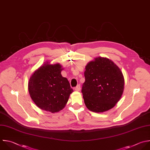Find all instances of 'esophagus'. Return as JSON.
<instances>
[{"label": "esophagus", "mask_w": 150, "mask_h": 150, "mask_svg": "<svg viewBox=\"0 0 150 150\" xmlns=\"http://www.w3.org/2000/svg\"><path fill=\"white\" fill-rule=\"evenodd\" d=\"M75 90L76 91H79L81 90V86H80V85H78L75 87Z\"/></svg>", "instance_id": "obj_1"}]
</instances>
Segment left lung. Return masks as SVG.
I'll return each mask as SVG.
<instances>
[{
    "label": "left lung",
    "mask_w": 150,
    "mask_h": 150,
    "mask_svg": "<svg viewBox=\"0 0 150 150\" xmlns=\"http://www.w3.org/2000/svg\"><path fill=\"white\" fill-rule=\"evenodd\" d=\"M84 76L82 92L89 110L104 112L120 101L124 89V78L113 61L101 57L94 58L86 65Z\"/></svg>",
    "instance_id": "obj_1"
}]
</instances>
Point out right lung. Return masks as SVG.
I'll return each mask as SVG.
<instances>
[{
	"label": "right lung",
	"instance_id": "1",
	"mask_svg": "<svg viewBox=\"0 0 150 150\" xmlns=\"http://www.w3.org/2000/svg\"><path fill=\"white\" fill-rule=\"evenodd\" d=\"M64 69L59 63L45 62L31 75L28 91L35 104L41 110L58 112L65 107L74 91L67 78L61 75Z\"/></svg>",
	"mask_w": 150,
	"mask_h": 150
}]
</instances>
